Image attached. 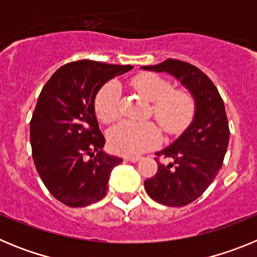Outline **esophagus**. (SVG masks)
<instances>
[{"instance_id": "obj_1", "label": "esophagus", "mask_w": 257, "mask_h": 257, "mask_svg": "<svg viewBox=\"0 0 257 257\" xmlns=\"http://www.w3.org/2000/svg\"><path fill=\"white\" fill-rule=\"evenodd\" d=\"M124 160L128 161V162L136 163V162H139V161L142 160V158H140V157H126V158H124Z\"/></svg>"}]
</instances>
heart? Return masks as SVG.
Here are the masks:
<instances>
[{
  "label": "heart",
  "mask_w": 257,
  "mask_h": 257,
  "mask_svg": "<svg viewBox=\"0 0 257 257\" xmlns=\"http://www.w3.org/2000/svg\"><path fill=\"white\" fill-rule=\"evenodd\" d=\"M134 88L152 101V114L167 134H180L192 122L196 113V101L185 90H172V83L153 73L134 77ZM119 86L108 82L100 88L95 99V113L103 123H112L119 117ZM161 133L152 122L124 121L108 134L109 147L122 156H138L157 148Z\"/></svg>",
  "instance_id": "1"
}]
</instances>
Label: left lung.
I'll return each instance as SVG.
<instances>
[{"instance_id":"1","label":"left lung","mask_w":257,"mask_h":257,"mask_svg":"<svg viewBox=\"0 0 257 257\" xmlns=\"http://www.w3.org/2000/svg\"><path fill=\"white\" fill-rule=\"evenodd\" d=\"M142 68L174 76L196 101L189 127L170 147L156 153L171 162L163 165L157 158V174L144 181L149 197L158 203L171 207L189 205L202 196L221 169L229 143L224 101L212 81L187 61L167 59Z\"/></svg>"}]
</instances>
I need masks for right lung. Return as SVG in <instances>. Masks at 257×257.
I'll use <instances>...</instances> for the list:
<instances>
[{"mask_svg": "<svg viewBox=\"0 0 257 257\" xmlns=\"http://www.w3.org/2000/svg\"><path fill=\"white\" fill-rule=\"evenodd\" d=\"M131 69L133 65L72 61L52 74L38 96L31 119L32 156L47 190L69 207L100 201L109 175L122 162L101 151L105 139L94 101L104 83Z\"/></svg>", "mask_w": 257, "mask_h": 257, "instance_id": "obj_1", "label": "right lung"}]
</instances>
